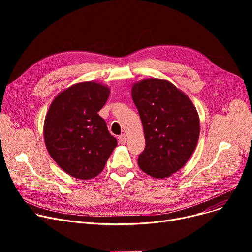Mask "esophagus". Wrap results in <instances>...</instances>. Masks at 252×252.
Listing matches in <instances>:
<instances>
[{
    "label": "esophagus",
    "instance_id": "1",
    "mask_svg": "<svg viewBox=\"0 0 252 252\" xmlns=\"http://www.w3.org/2000/svg\"><path fill=\"white\" fill-rule=\"evenodd\" d=\"M126 142V136L125 134H123V135L118 137V143L119 144H125Z\"/></svg>",
    "mask_w": 252,
    "mask_h": 252
}]
</instances>
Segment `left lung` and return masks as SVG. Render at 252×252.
<instances>
[{"label":"left lung","mask_w":252,"mask_h":252,"mask_svg":"<svg viewBox=\"0 0 252 252\" xmlns=\"http://www.w3.org/2000/svg\"><path fill=\"white\" fill-rule=\"evenodd\" d=\"M131 98L146 141L139 167L155 179L170 177L187 163L196 148L200 134L196 107L184 92L160 78L134 83Z\"/></svg>","instance_id":"left-lung-1"}]
</instances>
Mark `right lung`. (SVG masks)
I'll return each mask as SVG.
<instances>
[{"label":"right lung","instance_id":"right-lung-1","mask_svg":"<svg viewBox=\"0 0 252 252\" xmlns=\"http://www.w3.org/2000/svg\"><path fill=\"white\" fill-rule=\"evenodd\" d=\"M110 88L97 82L77 83L52 101L44 123L47 150L66 174L79 180L97 177L117 145L98 114Z\"/></svg>","mask_w":252,"mask_h":252}]
</instances>
